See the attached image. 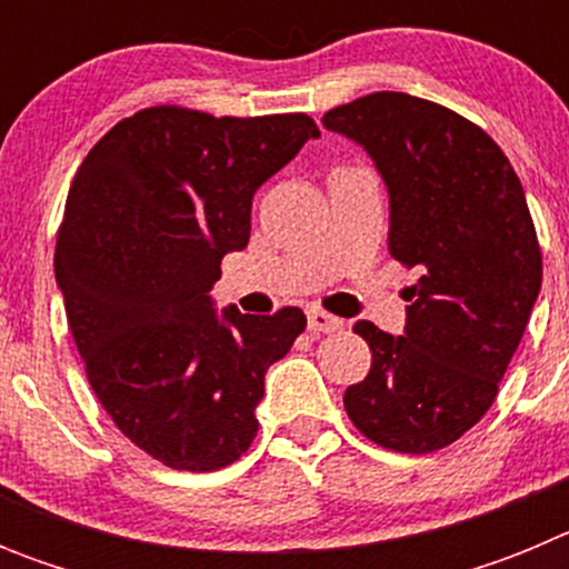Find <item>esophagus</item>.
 Wrapping results in <instances>:
<instances>
[{
    "label": "esophagus",
    "mask_w": 569,
    "mask_h": 569,
    "mask_svg": "<svg viewBox=\"0 0 569 569\" xmlns=\"http://www.w3.org/2000/svg\"><path fill=\"white\" fill-rule=\"evenodd\" d=\"M308 328H310V333H341V330H345V321L339 319V316H333V313H328V310H319V308H313L308 313Z\"/></svg>",
    "instance_id": "1"
}]
</instances>
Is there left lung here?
I'll list each match as a JSON object with an SVG mask.
<instances>
[{
  "mask_svg": "<svg viewBox=\"0 0 569 569\" xmlns=\"http://www.w3.org/2000/svg\"><path fill=\"white\" fill-rule=\"evenodd\" d=\"M321 122L373 156L390 193L387 250L421 273L405 336L356 321L373 361L345 410L385 450L436 453L490 410L539 299L525 190L505 150L445 104L381 90Z\"/></svg>",
  "mask_w": 569,
  "mask_h": 569,
  "instance_id": "1",
  "label": "left lung"
}]
</instances>
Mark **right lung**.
<instances>
[{"instance_id": "obj_1", "label": "right lung", "mask_w": 569, "mask_h": 569, "mask_svg": "<svg viewBox=\"0 0 569 569\" xmlns=\"http://www.w3.org/2000/svg\"><path fill=\"white\" fill-rule=\"evenodd\" d=\"M316 136L308 113L156 104L116 122L70 182L53 259L70 333L104 413L164 467L222 470L253 445L264 373L308 319H219L208 290L248 244L259 184Z\"/></svg>"}]
</instances>
